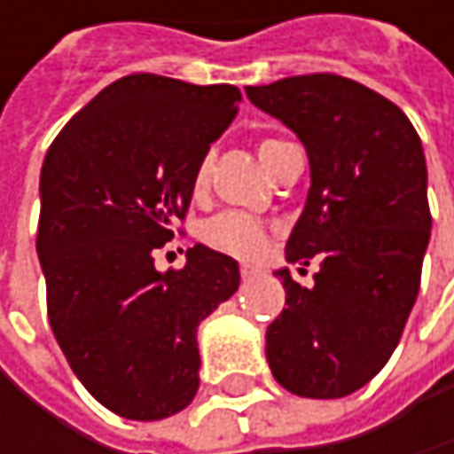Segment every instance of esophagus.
<instances>
[{"mask_svg":"<svg viewBox=\"0 0 454 454\" xmlns=\"http://www.w3.org/2000/svg\"><path fill=\"white\" fill-rule=\"evenodd\" d=\"M257 276V268H252V265H241V278L244 281H252Z\"/></svg>","mask_w":454,"mask_h":454,"instance_id":"1","label":"esophagus"}]
</instances>
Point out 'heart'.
<instances>
[{
    "label": "heart",
    "instance_id": "b5f03b06",
    "mask_svg": "<svg viewBox=\"0 0 454 454\" xmlns=\"http://www.w3.org/2000/svg\"><path fill=\"white\" fill-rule=\"evenodd\" d=\"M284 144L286 141H278V138H262L260 146H257L260 160H268ZM207 178H210V157H205L194 170V192L197 194L205 192ZM200 236L210 249L231 254V257H239V260L260 257L265 244H268V228L262 226L257 218H252L247 213H236V210H226V213H218V215L207 218L200 228Z\"/></svg>",
    "mask_w": 454,
    "mask_h": 454
}]
</instances>
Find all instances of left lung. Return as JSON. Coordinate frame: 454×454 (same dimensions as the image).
<instances>
[{
    "label": "left lung",
    "instance_id": "1",
    "mask_svg": "<svg viewBox=\"0 0 454 454\" xmlns=\"http://www.w3.org/2000/svg\"><path fill=\"white\" fill-rule=\"evenodd\" d=\"M247 97L308 149L310 192L286 260L320 265L310 289L276 273L286 310L265 331L268 365L292 395L347 397L387 365L420 289L431 236L423 146L395 102L344 75H292Z\"/></svg>",
    "mask_w": 454,
    "mask_h": 454
}]
</instances>
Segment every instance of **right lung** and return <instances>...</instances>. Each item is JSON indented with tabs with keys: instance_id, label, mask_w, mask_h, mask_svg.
<instances>
[{
	"instance_id": "right-lung-1",
	"label": "right lung",
	"mask_w": 454,
	"mask_h": 454,
	"mask_svg": "<svg viewBox=\"0 0 454 454\" xmlns=\"http://www.w3.org/2000/svg\"><path fill=\"white\" fill-rule=\"evenodd\" d=\"M239 102L231 83L126 75L46 152L36 252L49 325L89 395L123 418L160 420L194 400L197 325L239 289L236 260L202 244L184 268H154Z\"/></svg>"
}]
</instances>
